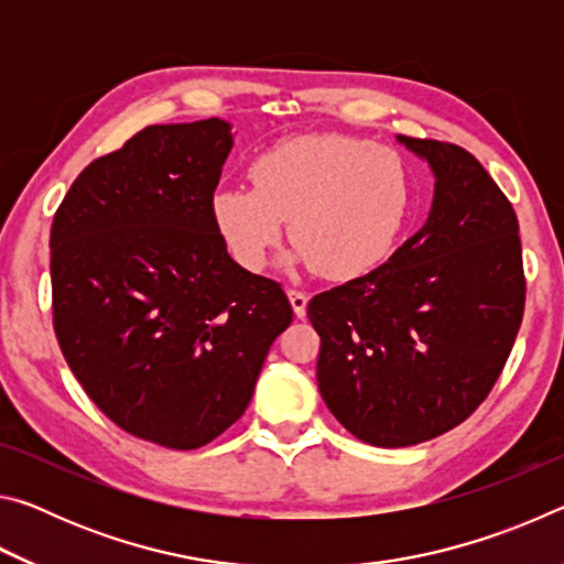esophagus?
<instances>
[{"mask_svg":"<svg viewBox=\"0 0 564 564\" xmlns=\"http://www.w3.org/2000/svg\"><path fill=\"white\" fill-rule=\"evenodd\" d=\"M289 301H291V305H293L295 316L303 318V316H305V305H308V295H305V293L299 291V289H291V291H289Z\"/></svg>","mask_w":564,"mask_h":564,"instance_id":"obj_1","label":"esophagus"}]
</instances>
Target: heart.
<instances>
[{
  "label": "heart",
  "instance_id": "heart-1",
  "mask_svg": "<svg viewBox=\"0 0 564 564\" xmlns=\"http://www.w3.org/2000/svg\"><path fill=\"white\" fill-rule=\"evenodd\" d=\"M253 186H221L212 218L228 253L261 271L285 221L289 265L352 281L388 259L410 208V174L398 151L346 133L283 139L251 164Z\"/></svg>",
  "mask_w": 564,
  "mask_h": 564
}]
</instances>
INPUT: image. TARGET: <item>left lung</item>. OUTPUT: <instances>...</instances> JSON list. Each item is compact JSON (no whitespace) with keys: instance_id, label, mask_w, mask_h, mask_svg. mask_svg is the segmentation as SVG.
<instances>
[{"instance_id":"left-lung-1","label":"left lung","mask_w":564,"mask_h":564,"mask_svg":"<svg viewBox=\"0 0 564 564\" xmlns=\"http://www.w3.org/2000/svg\"><path fill=\"white\" fill-rule=\"evenodd\" d=\"M395 139L435 176L427 221L376 271L308 303L321 395L376 447L460 425L500 378L524 311L518 216L498 184L460 147Z\"/></svg>"}]
</instances>
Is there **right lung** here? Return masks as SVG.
Returning <instances> with one entry per match:
<instances>
[{
    "mask_svg": "<svg viewBox=\"0 0 564 564\" xmlns=\"http://www.w3.org/2000/svg\"><path fill=\"white\" fill-rule=\"evenodd\" d=\"M231 123H156L82 171L52 224L54 330L104 415L194 451L251 403L291 326L281 283L238 265L212 218Z\"/></svg>",
    "mask_w": 564,
    "mask_h": 564,
    "instance_id": "obj_1",
    "label": "right lung"
}]
</instances>
